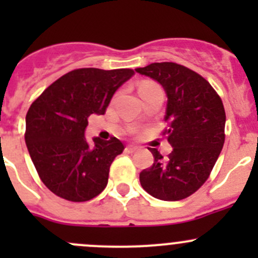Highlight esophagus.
<instances>
[{
    "mask_svg": "<svg viewBox=\"0 0 258 258\" xmlns=\"http://www.w3.org/2000/svg\"><path fill=\"white\" fill-rule=\"evenodd\" d=\"M126 151L128 153H134V152H136V151H139V147H137V146H134V145H128L126 147Z\"/></svg>",
    "mask_w": 258,
    "mask_h": 258,
    "instance_id": "34e87169",
    "label": "esophagus"
}]
</instances>
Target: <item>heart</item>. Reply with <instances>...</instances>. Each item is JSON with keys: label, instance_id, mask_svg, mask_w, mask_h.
<instances>
[{"label": "heart", "instance_id": "1", "mask_svg": "<svg viewBox=\"0 0 258 258\" xmlns=\"http://www.w3.org/2000/svg\"><path fill=\"white\" fill-rule=\"evenodd\" d=\"M156 83L151 82V81H142L141 85H140V92L144 90H147V88H152V87H156Z\"/></svg>", "mask_w": 258, "mask_h": 258}]
</instances>
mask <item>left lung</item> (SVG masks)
<instances>
[{
	"label": "left lung",
	"mask_w": 258,
	"mask_h": 258,
	"mask_svg": "<svg viewBox=\"0 0 258 258\" xmlns=\"http://www.w3.org/2000/svg\"><path fill=\"white\" fill-rule=\"evenodd\" d=\"M136 72L165 90V135L173 148L166 160L157 148H148L153 165L140 173V182L156 199L183 200L206 182L225 144L223 103L204 77L181 64L155 62Z\"/></svg>",
	"instance_id": "1"
}]
</instances>
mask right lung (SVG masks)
<instances>
[{"instance_id": "right-lung-1", "label": "right lung", "mask_w": 258, "mask_h": 258, "mask_svg": "<svg viewBox=\"0 0 258 258\" xmlns=\"http://www.w3.org/2000/svg\"><path fill=\"white\" fill-rule=\"evenodd\" d=\"M132 70L80 69L48 86L26 114L25 141L38 176L49 191L72 202L92 200L105 189L110 166L123 144L85 137L91 114H105Z\"/></svg>"}]
</instances>
